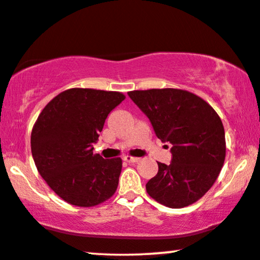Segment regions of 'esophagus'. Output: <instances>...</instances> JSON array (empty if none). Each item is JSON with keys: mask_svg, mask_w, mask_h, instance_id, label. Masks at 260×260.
Returning a JSON list of instances; mask_svg holds the SVG:
<instances>
[{"mask_svg": "<svg viewBox=\"0 0 260 260\" xmlns=\"http://www.w3.org/2000/svg\"><path fill=\"white\" fill-rule=\"evenodd\" d=\"M123 160L127 161V162H137L140 160V158H137V157H131V155H124L123 157Z\"/></svg>", "mask_w": 260, "mask_h": 260, "instance_id": "esophagus-1", "label": "esophagus"}]
</instances>
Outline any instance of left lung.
I'll use <instances>...</instances> for the list:
<instances>
[{"mask_svg": "<svg viewBox=\"0 0 260 260\" xmlns=\"http://www.w3.org/2000/svg\"><path fill=\"white\" fill-rule=\"evenodd\" d=\"M128 96L148 117L155 136L171 144V162H158V174L146 184L148 195L170 208L192 205L222 169V121L205 100L185 90H136Z\"/></svg>", "mask_w": 260, "mask_h": 260, "instance_id": "1", "label": "left lung"}]
</instances>
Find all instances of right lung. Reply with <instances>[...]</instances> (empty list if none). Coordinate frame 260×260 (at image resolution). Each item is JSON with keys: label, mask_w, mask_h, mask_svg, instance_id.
Segmentation results:
<instances>
[{"label": "right lung", "mask_w": 260, "mask_h": 260, "mask_svg": "<svg viewBox=\"0 0 260 260\" xmlns=\"http://www.w3.org/2000/svg\"><path fill=\"white\" fill-rule=\"evenodd\" d=\"M123 100L117 91L69 89L38 117L30 136L34 162L48 186L70 205L94 207L116 191L122 160L95 154L92 144Z\"/></svg>", "instance_id": "add662e5"}]
</instances>
